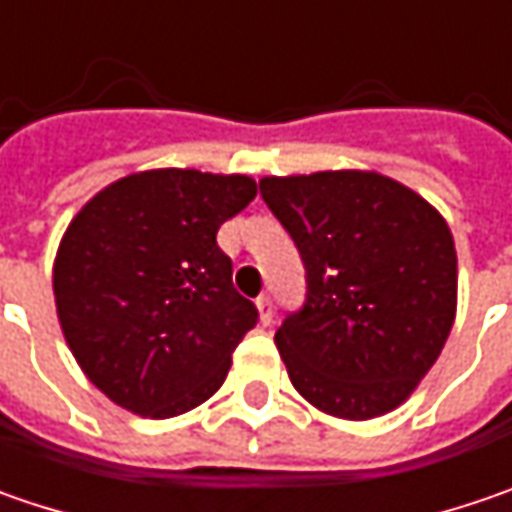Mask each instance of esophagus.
Masks as SVG:
<instances>
[{
	"mask_svg": "<svg viewBox=\"0 0 512 512\" xmlns=\"http://www.w3.org/2000/svg\"><path fill=\"white\" fill-rule=\"evenodd\" d=\"M257 312H260V323H269L275 321V303H272V298L269 295H260L257 298Z\"/></svg>",
	"mask_w": 512,
	"mask_h": 512,
	"instance_id": "esophagus-1",
	"label": "esophagus"
}]
</instances>
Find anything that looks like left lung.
Wrapping results in <instances>:
<instances>
[{
	"label": "left lung",
	"instance_id": "8db88e82",
	"mask_svg": "<svg viewBox=\"0 0 512 512\" xmlns=\"http://www.w3.org/2000/svg\"><path fill=\"white\" fill-rule=\"evenodd\" d=\"M260 197L306 269L303 306L275 332L295 389L349 421L395 410L456 318L458 260L444 217L375 171L263 177Z\"/></svg>",
	"mask_w": 512,
	"mask_h": 512
}]
</instances>
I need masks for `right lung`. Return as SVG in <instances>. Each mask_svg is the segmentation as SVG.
<instances>
[{
  "label": "right lung",
  "instance_id": "right-lung-1",
  "mask_svg": "<svg viewBox=\"0 0 512 512\" xmlns=\"http://www.w3.org/2000/svg\"><path fill=\"white\" fill-rule=\"evenodd\" d=\"M243 174L157 168L102 189L54 263L56 315L114 404L171 418L212 398L257 306L232 283L217 229L255 200Z\"/></svg>",
  "mask_w": 512,
  "mask_h": 512
}]
</instances>
